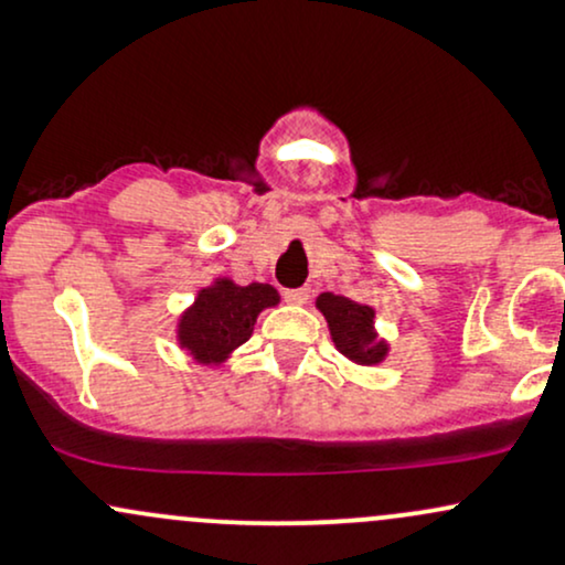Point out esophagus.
Here are the masks:
<instances>
[{
    "label": "esophagus",
    "mask_w": 565,
    "mask_h": 565,
    "mask_svg": "<svg viewBox=\"0 0 565 565\" xmlns=\"http://www.w3.org/2000/svg\"><path fill=\"white\" fill-rule=\"evenodd\" d=\"M308 297H310L308 289H287V291H284V300H287L289 305L308 302Z\"/></svg>",
    "instance_id": "1"
}]
</instances>
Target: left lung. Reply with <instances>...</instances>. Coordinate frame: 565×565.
<instances>
[{
    "instance_id": "1",
    "label": "left lung",
    "mask_w": 565,
    "mask_h": 565,
    "mask_svg": "<svg viewBox=\"0 0 565 565\" xmlns=\"http://www.w3.org/2000/svg\"><path fill=\"white\" fill-rule=\"evenodd\" d=\"M316 308L329 323L334 348L348 361L359 366H377L385 361L391 345L374 329V308L348 300L342 295H332V291L316 297Z\"/></svg>"
}]
</instances>
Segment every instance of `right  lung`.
I'll use <instances>...</instances> for the list:
<instances>
[{"instance_id":"add662e5","label":"right lung","mask_w":565,"mask_h":565,"mask_svg":"<svg viewBox=\"0 0 565 565\" xmlns=\"http://www.w3.org/2000/svg\"><path fill=\"white\" fill-rule=\"evenodd\" d=\"M278 300L281 297L270 284L242 287L233 278H215L210 287L199 289L196 300L178 319V345L199 364L220 366L249 340L257 316L276 308Z\"/></svg>"}]
</instances>
